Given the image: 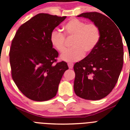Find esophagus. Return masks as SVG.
<instances>
[{"label": "esophagus", "mask_w": 130, "mask_h": 130, "mask_svg": "<svg viewBox=\"0 0 130 130\" xmlns=\"http://www.w3.org/2000/svg\"><path fill=\"white\" fill-rule=\"evenodd\" d=\"M68 66H69V69H72L74 67V63H68Z\"/></svg>", "instance_id": "1"}]
</instances>
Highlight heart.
Listing matches in <instances>:
<instances>
[{
    "label": "heart",
    "mask_w": 130,
    "mask_h": 130,
    "mask_svg": "<svg viewBox=\"0 0 130 130\" xmlns=\"http://www.w3.org/2000/svg\"><path fill=\"white\" fill-rule=\"evenodd\" d=\"M64 34L58 30H53L50 36V41L58 51L63 53L66 50L65 35L73 37L71 49L60 56L65 61H77L83 58L85 52L89 53L94 50L100 39L99 27L93 23H86L78 19H72L63 26Z\"/></svg>",
    "instance_id": "1"
}]
</instances>
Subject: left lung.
Masks as SVG:
<instances>
[{"label": "left lung", "mask_w": 130, "mask_h": 130, "mask_svg": "<svg viewBox=\"0 0 130 130\" xmlns=\"http://www.w3.org/2000/svg\"><path fill=\"white\" fill-rule=\"evenodd\" d=\"M77 16L89 19L99 26L100 39L93 51L74 65V91L85 100H100L114 89L123 68L121 30L110 18L99 12H84Z\"/></svg>", "instance_id": "obj_1"}]
</instances>
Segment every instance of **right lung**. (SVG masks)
Wrapping results in <instances>:
<instances>
[{
    "label": "right lung",
    "instance_id": "obj_1",
    "mask_svg": "<svg viewBox=\"0 0 130 130\" xmlns=\"http://www.w3.org/2000/svg\"><path fill=\"white\" fill-rule=\"evenodd\" d=\"M66 16L40 13L21 25L11 43V75L20 91L31 100L47 101L57 93L65 61L56 63L58 53L53 47L50 36Z\"/></svg>",
    "mask_w": 130,
    "mask_h": 130
}]
</instances>
